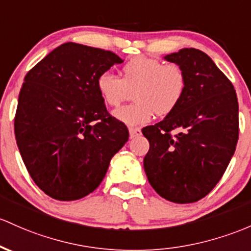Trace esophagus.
<instances>
[{
    "mask_svg": "<svg viewBox=\"0 0 251 251\" xmlns=\"http://www.w3.org/2000/svg\"><path fill=\"white\" fill-rule=\"evenodd\" d=\"M128 132H130V137L131 138H134V137H138L142 133L139 127H130L128 128Z\"/></svg>",
    "mask_w": 251,
    "mask_h": 251,
    "instance_id": "1",
    "label": "esophagus"
}]
</instances>
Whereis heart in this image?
<instances>
[{
    "label": "heart",
    "mask_w": 251,
    "mask_h": 251,
    "mask_svg": "<svg viewBox=\"0 0 251 251\" xmlns=\"http://www.w3.org/2000/svg\"><path fill=\"white\" fill-rule=\"evenodd\" d=\"M102 100L118 108L130 100L134 101L114 113L118 119L130 125L147 123L153 117H166L175 111L187 88V76L175 63L164 64L153 57L140 56L128 60L123 67V77L112 71H103L96 79Z\"/></svg>",
    "instance_id": "b5f03b06"
}]
</instances>
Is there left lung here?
Segmentation results:
<instances>
[{"label": "left lung", "mask_w": 251, "mask_h": 251, "mask_svg": "<svg viewBox=\"0 0 251 251\" xmlns=\"http://www.w3.org/2000/svg\"><path fill=\"white\" fill-rule=\"evenodd\" d=\"M187 76L180 104L142 130L150 143L144 169L164 199L191 203L216 187L238 142V101L230 79L205 52L182 49L166 56Z\"/></svg>", "instance_id": "left-lung-1"}]
</instances>
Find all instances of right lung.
I'll use <instances>...</instances> for the list:
<instances>
[{
  "label": "right lung",
  "mask_w": 251,
  "mask_h": 251,
  "mask_svg": "<svg viewBox=\"0 0 251 251\" xmlns=\"http://www.w3.org/2000/svg\"><path fill=\"white\" fill-rule=\"evenodd\" d=\"M121 62L111 51L65 43L25 76L14 132L27 172L49 197L70 201L94 192L128 140L96 87Z\"/></svg>",
  "instance_id": "right-lung-1"
}]
</instances>
